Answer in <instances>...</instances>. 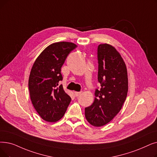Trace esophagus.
Masks as SVG:
<instances>
[{
  "mask_svg": "<svg viewBox=\"0 0 157 157\" xmlns=\"http://www.w3.org/2000/svg\"><path fill=\"white\" fill-rule=\"evenodd\" d=\"M74 95L76 97H78V96H79V95H81V92H74Z\"/></svg>",
  "mask_w": 157,
  "mask_h": 157,
  "instance_id": "esophagus-1",
  "label": "esophagus"
}]
</instances>
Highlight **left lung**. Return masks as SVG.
I'll return each mask as SVG.
<instances>
[{"label": "left lung", "mask_w": 157, "mask_h": 157, "mask_svg": "<svg viewBox=\"0 0 157 157\" xmlns=\"http://www.w3.org/2000/svg\"><path fill=\"white\" fill-rule=\"evenodd\" d=\"M98 81L92 105L85 109V117L95 127L110 122L121 110L128 90V72L120 53L114 47L101 44L98 48Z\"/></svg>", "instance_id": "8db88e82"}]
</instances>
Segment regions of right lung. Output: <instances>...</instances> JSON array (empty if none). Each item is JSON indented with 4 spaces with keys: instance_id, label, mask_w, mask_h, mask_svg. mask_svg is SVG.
I'll use <instances>...</instances> for the list:
<instances>
[{
    "instance_id": "obj_1",
    "label": "right lung",
    "mask_w": 157,
    "mask_h": 157,
    "mask_svg": "<svg viewBox=\"0 0 157 157\" xmlns=\"http://www.w3.org/2000/svg\"><path fill=\"white\" fill-rule=\"evenodd\" d=\"M77 45L72 42L54 43L40 53L34 63L29 78L32 104L42 119L55 122L62 119L71 103L62 85L61 68L69 54Z\"/></svg>"
}]
</instances>
